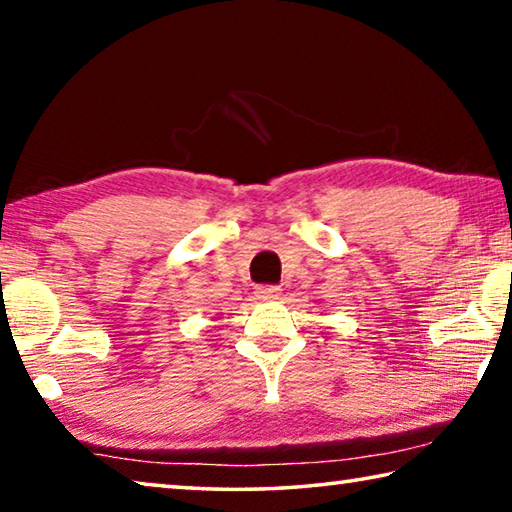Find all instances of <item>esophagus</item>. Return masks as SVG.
I'll return each mask as SVG.
<instances>
[{
  "label": "esophagus",
  "mask_w": 512,
  "mask_h": 512,
  "mask_svg": "<svg viewBox=\"0 0 512 512\" xmlns=\"http://www.w3.org/2000/svg\"><path fill=\"white\" fill-rule=\"evenodd\" d=\"M257 298L259 300H273L280 296V287H257Z\"/></svg>",
  "instance_id": "esophagus-1"
}]
</instances>
